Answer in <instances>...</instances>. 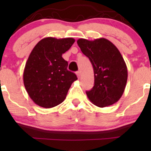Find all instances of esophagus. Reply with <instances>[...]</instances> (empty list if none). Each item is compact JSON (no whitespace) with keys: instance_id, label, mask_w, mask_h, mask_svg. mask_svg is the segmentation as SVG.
Returning <instances> with one entry per match:
<instances>
[{"instance_id":"obj_1","label":"esophagus","mask_w":151,"mask_h":151,"mask_svg":"<svg viewBox=\"0 0 151 151\" xmlns=\"http://www.w3.org/2000/svg\"><path fill=\"white\" fill-rule=\"evenodd\" d=\"M76 74H77V77H78V78H80V71H77V72H76Z\"/></svg>"}]
</instances>
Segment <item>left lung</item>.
<instances>
[{"instance_id":"obj_1","label":"left lung","mask_w":151,"mask_h":151,"mask_svg":"<svg viewBox=\"0 0 151 151\" xmlns=\"http://www.w3.org/2000/svg\"><path fill=\"white\" fill-rule=\"evenodd\" d=\"M77 42L93 67L94 86L86 91L88 98L99 107L116 103L124 92L128 78L127 67L118 49L104 38L80 39Z\"/></svg>"}]
</instances>
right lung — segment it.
<instances>
[{
    "label": "right lung",
    "mask_w": 151,
    "mask_h": 151,
    "mask_svg": "<svg viewBox=\"0 0 151 151\" xmlns=\"http://www.w3.org/2000/svg\"><path fill=\"white\" fill-rule=\"evenodd\" d=\"M73 38L47 37L39 41L30 52L23 73L26 91L36 104L52 108L63 102L77 77L67 69L62 55L70 49Z\"/></svg>",
    "instance_id": "obj_1"
}]
</instances>
